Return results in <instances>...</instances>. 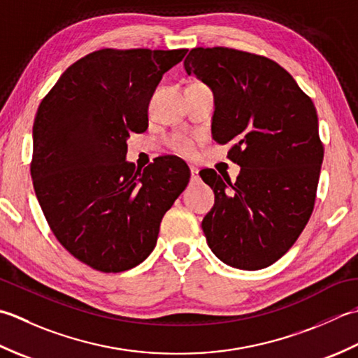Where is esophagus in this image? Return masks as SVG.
I'll return each mask as SVG.
<instances>
[{"label":"esophagus","mask_w":358,"mask_h":358,"mask_svg":"<svg viewBox=\"0 0 358 358\" xmlns=\"http://www.w3.org/2000/svg\"><path fill=\"white\" fill-rule=\"evenodd\" d=\"M189 173H192V179L196 180L199 178V170L196 169V166H189Z\"/></svg>","instance_id":"esophagus-1"}]
</instances>
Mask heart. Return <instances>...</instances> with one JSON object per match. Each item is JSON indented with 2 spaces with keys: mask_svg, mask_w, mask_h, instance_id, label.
I'll list each match as a JSON object with an SVG mask.
<instances>
[{
  "mask_svg": "<svg viewBox=\"0 0 358 358\" xmlns=\"http://www.w3.org/2000/svg\"><path fill=\"white\" fill-rule=\"evenodd\" d=\"M170 145L174 151H178L180 155H185V156L193 155L194 151L193 141L185 136H174L170 141Z\"/></svg>",
  "mask_w": 358,
  "mask_h": 358,
  "instance_id": "obj_1",
  "label": "heart"
}]
</instances>
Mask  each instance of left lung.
I'll return each mask as SVG.
<instances>
[{
  "mask_svg": "<svg viewBox=\"0 0 358 358\" xmlns=\"http://www.w3.org/2000/svg\"><path fill=\"white\" fill-rule=\"evenodd\" d=\"M215 94L211 136L241 166L231 182L215 170L202 180L215 206L202 220L207 244L227 266L258 271L278 261L308 224L323 145L317 109L271 58L229 48H194L184 62Z\"/></svg>",
  "mask_w": 358,
  "mask_h": 358,
  "instance_id": "left-lung-1",
  "label": "left lung"
}]
</instances>
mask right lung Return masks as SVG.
Here are the masks:
<instances>
[{"mask_svg":"<svg viewBox=\"0 0 358 358\" xmlns=\"http://www.w3.org/2000/svg\"><path fill=\"white\" fill-rule=\"evenodd\" d=\"M185 54L96 50L63 72L36 111V199L60 244L96 271L117 273L147 259L188 184L178 157H157L145 170L127 160L129 133L148 128L152 92Z\"/></svg>","mask_w":358,"mask_h":358,"instance_id":"1","label":"right lung"}]
</instances>
